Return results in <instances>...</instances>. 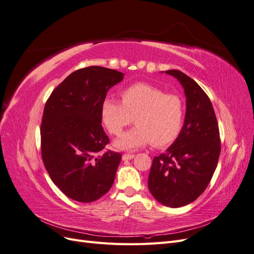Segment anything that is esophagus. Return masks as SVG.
I'll return each mask as SVG.
<instances>
[{
	"label": "esophagus",
	"instance_id": "esophagus-1",
	"mask_svg": "<svg viewBox=\"0 0 254 254\" xmlns=\"http://www.w3.org/2000/svg\"><path fill=\"white\" fill-rule=\"evenodd\" d=\"M122 158H123V160H131V159H133L134 158V155L133 153H124V155L122 156Z\"/></svg>",
	"mask_w": 254,
	"mask_h": 254
}]
</instances>
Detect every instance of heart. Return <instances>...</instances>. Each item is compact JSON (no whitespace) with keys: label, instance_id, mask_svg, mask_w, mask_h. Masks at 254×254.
<instances>
[{"label":"heart","instance_id":"b5f03b06","mask_svg":"<svg viewBox=\"0 0 254 254\" xmlns=\"http://www.w3.org/2000/svg\"><path fill=\"white\" fill-rule=\"evenodd\" d=\"M122 102L107 97L102 104V120L108 132L118 135L134 117L133 128L114 142L119 149L134 150L151 143L162 148L178 139L186 121L181 96L146 82H136L121 92Z\"/></svg>","mask_w":254,"mask_h":254}]
</instances>
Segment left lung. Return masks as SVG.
I'll return each instance as SVG.
<instances>
[{
	"label": "left lung",
	"mask_w": 254,
	"mask_h": 254,
	"mask_svg": "<svg viewBox=\"0 0 254 254\" xmlns=\"http://www.w3.org/2000/svg\"><path fill=\"white\" fill-rule=\"evenodd\" d=\"M165 73L184 88L186 121L176 142L153 158L148 188L160 203L179 207L196 200L209 186L220 155V136L212 103L199 84L181 71Z\"/></svg>",
	"instance_id": "left-lung-1"
}]
</instances>
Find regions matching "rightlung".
Masks as SVG:
<instances>
[{
    "mask_svg": "<svg viewBox=\"0 0 254 254\" xmlns=\"http://www.w3.org/2000/svg\"><path fill=\"white\" fill-rule=\"evenodd\" d=\"M124 74L92 65L73 72L44 106L41 156L52 181L73 200L92 202L112 187L122 155L103 151L110 140L102 126L107 92Z\"/></svg>",
    "mask_w": 254,
    "mask_h": 254,
    "instance_id": "add662e5",
    "label": "right lung"
}]
</instances>
